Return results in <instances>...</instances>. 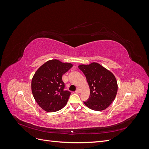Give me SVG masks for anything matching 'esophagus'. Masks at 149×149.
Here are the masks:
<instances>
[{
	"instance_id": "34e87169",
	"label": "esophagus",
	"mask_w": 149,
	"mask_h": 149,
	"mask_svg": "<svg viewBox=\"0 0 149 149\" xmlns=\"http://www.w3.org/2000/svg\"><path fill=\"white\" fill-rule=\"evenodd\" d=\"M80 92H81V91H80L79 89H77V90H76V91H75V93H76V94H79Z\"/></svg>"
}]
</instances>
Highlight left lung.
Listing matches in <instances>:
<instances>
[{"mask_svg":"<svg viewBox=\"0 0 149 149\" xmlns=\"http://www.w3.org/2000/svg\"><path fill=\"white\" fill-rule=\"evenodd\" d=\"M78 68L86 78L90 89L88 101L84 104L94 111L106 109L115 100L118 92V83L115 76L96 62L89 65H80Z\"/></svg>","mask_w":149,"mask_h":149,"instance_id":"8db88e82","label":"left lung"}]
</instances>
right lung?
<instances>
[{
	"label": "right lung",
	"instance_id": "1",
	"mask_svg": "<svg viewBox=\"0 0 149 149\" xmlns=\"http://www.w3.org/2000/svg\"><path fill=\"white\" fill-rule=\"evenodd\" d=\"M72 66L70 63L51 60L35 73L31 79V92L36 102L44 111L56 112L66 106L71 93L63 90L62 76Z\"/></svg>",
	"mask_w": 149,
	"mask_h": 149
}]
</instances>
